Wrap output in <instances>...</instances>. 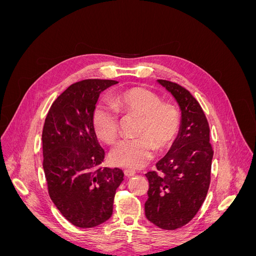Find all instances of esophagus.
Masks as SVG:
<instances>
[{
	"mask_svg": "<svg viewBox=\"0 0 256 256\" xmlns=\"http://www.w3.org/2000/svg\"><path fill=\"white\" fill-rule=\"evenodd\" d=\"M124 173H125L126 177H132V176L136 175V172L134 171V170H125V171H124Z\"/></svg>",
	"mask_w": 256,
	"mask_h": 256,
	"instance_id": "esophagus-1",
	"label": "esophagus"
}]
</instances>
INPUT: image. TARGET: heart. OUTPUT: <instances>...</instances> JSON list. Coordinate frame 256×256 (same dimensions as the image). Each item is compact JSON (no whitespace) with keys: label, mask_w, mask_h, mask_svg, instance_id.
Returning <instances> with one entry per match:
<instances>
[{"label":"heart","mask_w":256,"mask_h":256,"mask_svg":"<svg viewBox=\"0 0 256 256\" xmlns=\"http://www.w3.org/2000/svg\"><path fill=\"white\" fill-rule=\"evenodd\" d=\"M111 104L96 106L92 116V128L99 138L113 143L118 134V112L138 114L136 134L122 138L110 152L115 166L138 168L148 162L154 152L166 150L175 141L180 127V114L170 102H162L154 92L144 88H131L116 94Z\"/></svg>","instance_id":"obj_1"}]
</instances>
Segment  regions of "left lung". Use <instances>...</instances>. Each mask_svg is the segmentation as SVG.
I'll use <instances>...</instances> for the list:
<instances>
[{
    "label": "left lung",
    "instance_id": "obj_1",
    "mask_svg": "<svg viewBox=\"0 0 256 256\" xmlns=\"http://www.w3.org/2000/svg\"><path fill=\"white\" fill-rule=\"evenodd\" d=\"M182 110L180 134L171 150L145 176L150 182L145 216L162 230L180 228L194 218L210 184L212 146L209 125L198 100L182 85L158 80Z\"/></svg>",
    "mask_w": 256,
    "mask_h": 256
}]
</instances>
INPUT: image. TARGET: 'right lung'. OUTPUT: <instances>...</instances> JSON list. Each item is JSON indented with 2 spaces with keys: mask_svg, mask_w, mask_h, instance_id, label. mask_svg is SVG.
<instances>
[{
  "mask_svg": "<svg viewBox=\"0 0 256 256\" xmlns=\"http://www.w3.org/2000/svg\"><path fill=\"white\" fill-rule=\"evenodd\" d=\"M116 83L86 79L72 84L44 120L42 166L49 196L65 219L81 228L110 219L124 180L120 168L102 166L104 150L92 124L100 92Z\"/></svg>",
  "mask_w": 256,
  "mask_h": 256,
  "instance_id": "add662e5",
  "label": "right lung"
}]
</instances>
